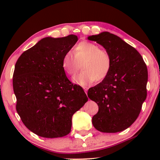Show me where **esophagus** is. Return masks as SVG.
Returning a JSON list of instances; mask_svg holds the SVG:
<instances>
[{"label":"esophagus","instance_id":"obj_1","mask_svg":"<svg viewBox=\"0 0 160 160\" xmlns=\"http://www.w3.org/2000/svg\"><path fill=\"white\" fill-rule=\"evenodd\" d=\"M83 89H84V90H85V93L88 92V88H86V87H85V88H83Z\"/></svg>","mask_w":160,"mask_h":160}]
</instances>
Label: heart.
I'll list each match as a JSON object with an SVG mask.
<instances>
[{"label":"heart","mask_w":160,"mask_h":160,"mask_svg":"<svg viewBox=\"0 0 160 160\" xmlns=\"http://www.w3.org/2000/svg\"><path fill=\"white\" fill-rule=\"evenodd\" d=\"M71 52L64 54L61 66L69 76H74L82 63V71L72 79L76 85L85 87L105 79L112 68V59L107 51L89 42H80Z\"/></svg>","instance_id":"b5f03b06"}]
</instances>
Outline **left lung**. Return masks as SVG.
I'll use <instances>...</instances> for the list:
<instances>
[{
	"instance_id": "8db88e82",
	"label": "left lung",
	"mask_w": 160,
	"mask_h": 160,
	"mask_svg": "<svg viewBox=\"0 0 160 160\" xmlns=\"http://www.w3.org/2000/svg\"><path fill=\"white\" fill-rule=\"evenodd\" d=\"M88 39L102 45L112 59L108 76L88 93L99 107L93 126L103 132L124 131L136 120L147 97V66L138 51L115 34L103 32Z\"/></svg>"
}]
</instances>
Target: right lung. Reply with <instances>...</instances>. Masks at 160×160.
<instances>
[{
    "label": "right lung",
    "mask_w": 160,
    "mask_h": 160,
    "mask_svg": "<svg viewBox=\"0 0 160 160\" xmlns=\"http://www.w3.org/2000/svg\"><path fill=\"white\" fill-rule=\"evenodd\" d=\"M78 39L74 34L43 38L16 62L12 79L16 109L25 126L39 136L68 134L72 115L88 102L82 88L70 82L61 66L64 54Z\"/></svg>",
    "instance_id": "right-lung-1"
}]
</instances>
